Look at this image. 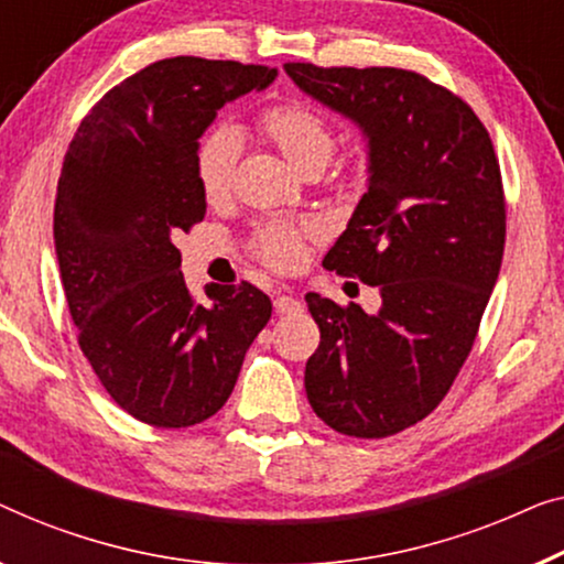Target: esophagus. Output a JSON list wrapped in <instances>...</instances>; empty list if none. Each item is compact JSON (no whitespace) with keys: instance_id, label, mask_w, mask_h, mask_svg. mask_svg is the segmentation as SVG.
Returning <instances> with one entry per match:
<instances>
[{"instance_id":"34e87169","label":"esophagus","mask_w":564,"mask_h":564,"mask_svg":"<svg viewBox=\"0 0 564 564\" xmlns=\"http://www.w3.org/2000/svg\"><path fill=\"white\" fill-rule=\"evenodd\" d=\"M273 304H275V312H279V314H293V312H299V308H301V301L293 299L291 293H279Z\"/></svg>"}]
</instances>
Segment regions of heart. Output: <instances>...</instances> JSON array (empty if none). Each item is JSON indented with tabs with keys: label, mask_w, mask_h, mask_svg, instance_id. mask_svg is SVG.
<instances>
[{
	"label": "heart",
	"mask_w": 564,
	"mask_h": 564,
	"mask_svg": "<svg viewBox=\"0 0 564 564\" xmlns=\"http://www.w3.org/2000/svg\"><path fill=\"white\" fill-rule=\"evenodd\" d=\"M260 127L271 134L275 145L283 150L301 171L322 169L335 153V127L304 101H281L263 109ZM242 153V138L235 127H214L206 132L194 155V173L206 199H221L232 188L235 169ZM316 235L312 219L299 221H268L252 235V250L271 268H296L304 258V242Z\"/></svg>",
	"instance_id": "heart-1"
}]
</instances>
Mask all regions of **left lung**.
Masks as SVG:
<instances>
[{
  "label": "left lung",
  "mask_w": 564,
  "mask_h": 564,
  "mask_svg": "<svg viewBox=\"0 0 564 564\" xmlns=\"http://www.w3.org/2000/svg\"><path fill=\"white\" fill-rule=\"evenodd\" d=\"M285 74L370 142L368 192L324 268L378 285L380 312L306 293L308 403L347 437H391L440 406L478 337L506 245L501 165L473 107L416 70Z\"/></svg>",
  "instance_id": "1"
}]
</instances>
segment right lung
<instances>
[{"label": "right lung", "instance_id": "add662e5", "mask_svg": "<svg viewBox=\"0 0 564 564\" xmlns=\"http://www.w3.org/2000/svg\"><path fill=\"white\" fill-rule=\"evenodd\" d=\"M271 66L176 55L145 66L89 109L63 158L55 256L78 347L117 406L158 430L217 414L273 304L242 281L199 304L176 237L206 214L199 138Z\"/></svg>", "mask_w": 564, "mask_h": 564}]
</instances>
